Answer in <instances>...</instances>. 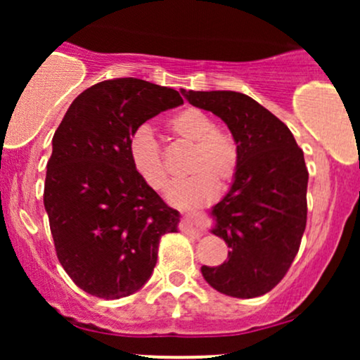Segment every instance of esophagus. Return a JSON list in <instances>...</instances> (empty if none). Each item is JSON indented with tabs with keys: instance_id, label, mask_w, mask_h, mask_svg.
Listing matches in <instances>:
<instances>
[{
	"instance_id": "34e87169",
	"label": "esophagus",
	"mask_w": 360,
	"mask_h": 360,
	"mask_svg": "<svg viewBox=\"0 0 360 360\" xmlns=\"http://www.w3.org/2000/svg\"><path fill=\"white\" fill-rule=\"evenodd\" d=\"M206 220L205 214L201 213H194V212H189L184 214V229L186 232L193 233L194 237H201V235L205 233V229H206Z\"/></svg>"
}]
</instances>
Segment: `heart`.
<instances>
[{"label":"heart","instance_id":"1","mask_svg":"<svg viewBox=\"0 0 360 360\" xmlns=\"http://www.w3.org/2000/svg\"><path fill=\"white\" fill-rule=\"evenodd\" d=\"M169 130L176 137L193 143L186 171L191 176L172 184L167 200L179 208L210 203L218 188H226L238 167V148L232 135L214 127L213 118L203 110L186 108L169 120ZM131 167L147 186L164 191L169 172L162 150L152 130L146 125L135 128L127 142Z\"/></svg>","mask_w":360,"mask_h":360}]
</instances>
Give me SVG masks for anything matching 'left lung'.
Here are the masks:
<instances>
[{
	"label": "left lung",
	"mask_w": 360,
	"mask_h": 360,
	"mask_svg": "<svg viewBox=\"0 0 360 360\" xmlns=\"http://www.w3.org/2000/svg\"><path fill=\"white\" fill-rule=\"evenodd\" d=\"M226 123L238 148L229 193L212 208V233L230 247L221 266L201 267L210 286L233 298L269 292L284 278L307 229L308 169L291 130L235 91H181Z\"/></svg>",
	"instance_id": "left-lung-1"
}]
</instances>
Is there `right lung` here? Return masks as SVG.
I'll use <instances>...</instances> for the list:
<instances>
[{
    "instance_id": "right-lung-1",
    "label": "right lung",
    "mask_w": 360,
    "mask_h": 360,
    "mask_svg": "<svg viewBox=\"0 0 360 360\" xmlns=\"http://www.w3.org/2000/svg\"><path fill=\"white\" fill-rule=\"evenodd\" d=\"M183 105L176 89L135 77L82 91L52 139L44 205L57 257L82 291L134 295L152 276L164 233L181 214L131 167L128 137L160 111Z\"/></svg>"
}]
</instances>
